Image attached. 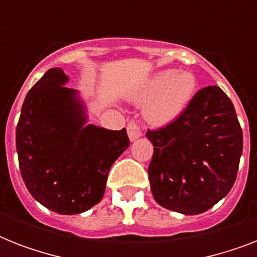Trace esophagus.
Instances as JSON below:
<instances>
[{
	"mask_svg": "<svg viewBox=\"0 0 257 257\" xmlns=\"http://www.w3.org/2000/svg\"><path fill=\"white\" fill-rule=\"evenodd\" d=\"M126 131H128V136L131 141L137 140L139 137L143 136V128H141L140 124H137L136 121H129Z\"/></svg>",
	"mask_w": 257,
	"mask_h": 257,
	"instance_id": "1",
	"label": "esophagus"
}]
</instances>
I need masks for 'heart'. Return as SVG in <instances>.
<instances>
[{"instance_id": "heart-1", "label": "heart", "mask_w": 257, "mask_h": 257, "mask_svg": "<svg viewBox=\"0 0 257 257\" xmlns=\"http://www.w3.org/2000/svg\"><path fill=\"white\" fill-rule=\"evenodd\" d=\"M197 90V81L191 72L173 69L156 73L135 94L137 104L145 105V118L163 126L176 120L187 109Z\"/></svg>"}]
</instances>
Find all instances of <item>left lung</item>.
<instances>
[{
  "mask_svg": "<svg viewBox=\"0 0 257 257\" xmlns=\"http://www.w3.org/2000/svg\"><path fill=\"white\" fill-rule=\"evenodd\" d=\"M147 137L153 144L151 191L161 207L199 215L233 187L243 131L235 106L219 86L200 89L176 120L148 131Z\"/></svg>",
  "mask_w": 257,
  "mask_h": 257,
  "instance_id": "obj_1",
  "label": "left lung"
}]
</instances>
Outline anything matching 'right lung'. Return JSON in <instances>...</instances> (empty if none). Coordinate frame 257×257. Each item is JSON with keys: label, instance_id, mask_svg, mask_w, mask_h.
Segmentation results:
<instances>
[{"label": "right lung", "instance_id": "obj_1", "mask_svg": "<svg viewBox=\"0 0 257 257\" xmlns=\"http://www.w3.org/2000/svg\"><path fill=\"white\" fill-rule=\"evenodd\" d=\"M62 69H49L30 89L16 131L18 164L28 191L61 215L100 203L109 169L129 147L126 131L86 125L77 92Z\"/></svg>", "mask_w": 257, "mask_h": 257}]
</instances>
